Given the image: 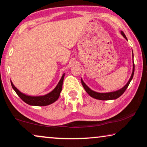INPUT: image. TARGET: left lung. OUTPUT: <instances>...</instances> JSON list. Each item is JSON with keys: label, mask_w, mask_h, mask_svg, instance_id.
<instances>
[{"label": "left lung", "mask_w": 147, "mask_h": 147, "mask_svg": "<svg viewBox=\"0 0 147 147\" xmlns=\"http://www.w3.org/2000/svg\"><path fill=\"white\" fill-rule=\"evenodd\" d=\"M120 33L124 37V38L127 40V39L125 36V34L122 31H120ZM132 55H133V71L131 75L130 76V78L128 80L126 84H125L124 87L121 88V89L115 91V92H107V93H99L95 92V91L91 90L90 88L88 87V86L84 82V81L82 78H81V82H82V84L84 88L86 90V92L89 94L91 97H93L94 99H97L99 100H112V99H116L118 98V97H120L123 94H124L125 90L127 89L128 86H129L130 82H131L133 77H134V71H135V65L134 63V53H133L132 51Z\"/></svg>", "instance_id": "obj_1"}]
</instances>
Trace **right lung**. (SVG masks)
Returning <instances> with one entry per match:
<instances>
[{"label":"right lung","instance_id":"obj_1","mask_svg":"<svg viewBox=\"0 0 147 147\" xmlns=\"http://www.w3.org/2000/svg\"><path fill=\"white\" fill-rule=\"evenodd\" d=\"M65 73L63 74L59 82H58L57 85L52 92L44 95H38V96H32V95H28L23 94L22 92L18 89L16 86L13 85L12 82L10 80L11 87L16 92L21 99H22L25 103L32 106H46L49 105L54 103L59 98L60 94L62 90L63 82Z\"/></svg>","mask_w":147,"mask_h":147}]
</instances>
